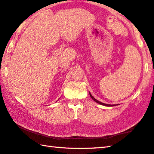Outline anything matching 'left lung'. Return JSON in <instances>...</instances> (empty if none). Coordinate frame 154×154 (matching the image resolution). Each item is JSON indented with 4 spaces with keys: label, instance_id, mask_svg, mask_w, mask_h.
<instances>
[{
    "label": "left lung",
    "instance_id": "obj_1",
    "mask_svg": "<svg viewBox=\"0 0 154 154\" xmlns=\"http://www.w3.org/2000/svg\"><path fill=\"white\" fill-rule=\"evenodd\" d=\"M89 95H90V96H91V97L93 99V100H94L95 101V102H97V103H99V104H100V105H102V106H107V107H112V106H118V105L119 104H117V105H109V104H106V103H102V102H100V101H99L98 100H97L96 99H95L92 96V95H91V93L89 92Z\"/></svg>",
    "mask_w": 154,
    "mask_h": 154
}]
</instances>
